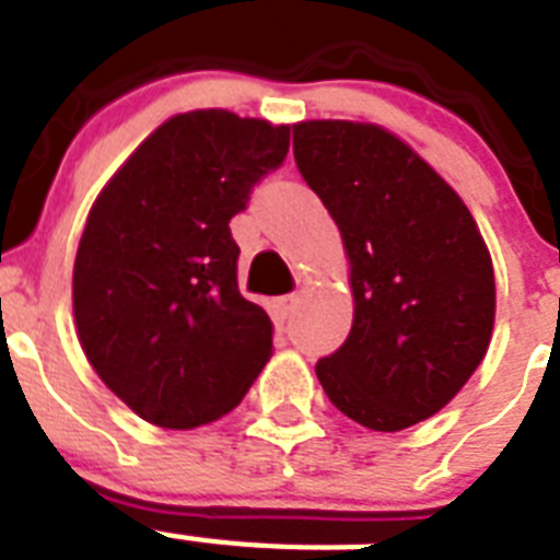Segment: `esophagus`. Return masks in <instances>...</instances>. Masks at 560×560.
I'll return each instance as SVG.
<instances>
[{
	"label": "esophagus",
	"mask_w": 560,
	"mask_h": 560,
	"mask_svg": "<svg viewBox=\"0 0 560 560\" xmlns=\"http://www.w3.org/2000/svg\"><path fill=\"white\" fill-rule=\"evenodd\" d=\"M298 306H300V294H298V291H291V294H283V298H277V308H280V312H283L285 317L298 312Z\"/></svg>",
	"instance_id": "34e87169"
}]
</instances>
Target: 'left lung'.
<instances>
[{"mask_svg": "<svg viewBox=\"0 0 560 560\" xmlns=\"http://www.w3.org/2000/svg\"><path fill=\"white\" fill-rule=\"evenodd\" d=\"M294 163L329 208L352 269V331L317 360V381L360 427H415L464 389L489 349L487 243L446 179L381 125H294Z\"/></svg>", "mask_w": 560, "mask_h": 560, "instance_id": "8db88e82", "label": "left lung"}]
</instances>
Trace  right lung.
<instances>
[{"label":"right lung","instance_id":"add662e5","mask_svg":"<svg viewBox=\"0 0 560 560\" xmlns=\"http://www.w3.org/2000/svg\"><path fill=\"white\" fill-rule=\"evenodd\" d=\"M289 154V125L208 108L156 128L96 197L77 262L82 352L163 429L206 427L271 358V320L237 289L231 217Z\"/></svg>","mask_w":560,"mask_h":560}]
</instances>
